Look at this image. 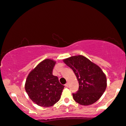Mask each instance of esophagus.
I'll return each instance as SVG.
<instances>
[{"label": "esophagus", "instance_id": "34e87169", "mask_svg": "<svg viewBox=\"0 0 126 126\" xmlns=\"http://www.w3.org/2000/svg\"><path fill=\"white\" fill-rule=\"evenodd\" d=\"M65 86H66V87H68V82L66 83V84H65Z\"/></svg>", "mask_w": 126, "mask_h": 126}]
</instances>
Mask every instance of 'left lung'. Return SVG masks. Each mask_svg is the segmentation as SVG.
<instances>
[{"instance_id": "obj_1", "label": "left lung", "mask_w": 126, "mask_h": 126, "mask_svg": "<svg viewBox=\"0 0 126 126\" xmlns=\"http://www.w3.org/2000/svg\"><path fill=\"white\" fill-rule=\"evenodd\" d=\"M73 70L79 82L74 100L83 105L94 103L103 94L107 88V78L100 67L82 55L74 56L63 60Z\"/></svg>"}]
</instances>
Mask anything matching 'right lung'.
I'll return each instance as SVG.
<instances>
[{"mask_svg": "<svg viewBox=\"0 0 126 126\" xmlns=\"http://www.w3.org/2000/svg\"><path fill=\"white\" fill-rule=\"evenodd\" d=\"M56 62L47 59L32 70L25 88L29 98L39 106L49 107L60 100L64 86L52 74Z\"/></svg>", "mask_w": 126, "mask_h": 126, "instance_id": "right-lung-1", "label": "right lung"}]
</instances>
